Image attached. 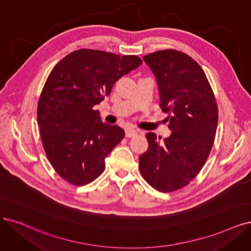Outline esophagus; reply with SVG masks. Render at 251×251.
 <instances>
[{"instance_id": "esophagus-1", "label": "esophagus", "mask_w": 251, "mask_h": 251, "mask_svg": "<svg viewBox=\"0 0 251 251\" xmlns=\"http://www.w3.org/2000/svg\"><path fill=\"white\" fill-rule=\"evenodd\" d=\"M125 134H126V137H133L137 134V132L133 128H127L125 130Z\"/></svg>"}]
</instances>
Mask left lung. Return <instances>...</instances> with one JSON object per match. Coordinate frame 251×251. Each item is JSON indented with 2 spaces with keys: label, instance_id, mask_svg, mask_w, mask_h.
<instances>
[{
  "label": "left lung",
  "instance_id": "1",
  "mask_svg": "<svg viewBox=\"0 0 251 251\" xmlns=\"http://www.w3.org/2000/svg\"><path fill=\"white\" fill-rule=\"evenodd\" d=\"M156 76L160 107L169 114L172 134L149 132L140 172L153 188L173 192L188 185L205 165L218 122V106L205 72L185 52L163 50L143 57Z\"/></svg>",
  "mask_w": 251,
  "mask_h": 251
}]
</instances>
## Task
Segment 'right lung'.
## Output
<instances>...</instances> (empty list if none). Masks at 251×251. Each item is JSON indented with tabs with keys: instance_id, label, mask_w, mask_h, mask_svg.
Here are the masks:
<instances>
[{
	"instance_id": "add662e5",
	"label": "right lung",
	"mask_w": 251,
	"mask_h": 251,
	"mask_svg": "<svg viewBox=\"0 0 251 251\" xmlns=\"http://www.w3.org/2000/svg\"><path fill=\"white\" fill-rule=\"evenodd\" d=\"M142 63L137 55L81 49L50 71L39 97L37 122L46 157L62 179L82 186L103 173L105 157L125 132L102 122L94 106Z\"/></svg>"
}]
</instances>
